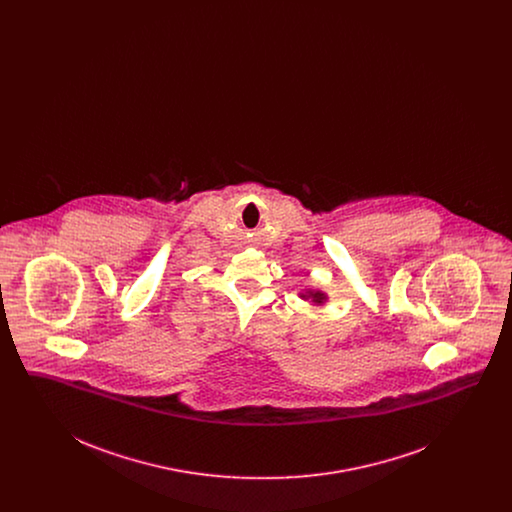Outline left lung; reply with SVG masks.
<instances>
[{"mask_svg": "<svg viewBox=\"0 0 512 512\" xmlns=\"http://www.w3.org/2000/svg\"><path fill=\"white\" fill-rule=\"evenodd\" d=\"M301 297H305V299H309V297H311L315 303H322V301L326 299V297H324V293L320 292H307L305 295H301Z\"/></svg>", "mask_w": 512, "mask_h": 512, "instance_id": "8db88e82", "label": "left lung"}]
</instances>
